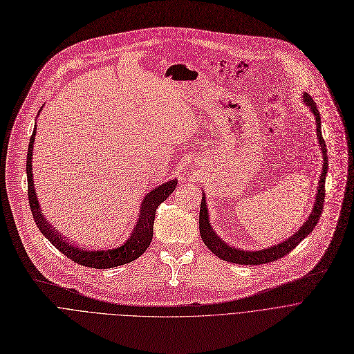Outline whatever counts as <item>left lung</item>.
Wrapping results in <instances>:
<instances>
[{"instance_id": "1", "label": "left lung", "mask_w": 354, "mask_h": 354, "mask_svg": "<svg viewBox=\"0 0 354 354\" xmlns=\"http://www.w3.org/2000/svg\"><path fill=\"white\" fill-rule=\"evenodd\" d=\"M304 104L310 106L313 111L315 120H317V137L319 140L321 148H322V154H324V165H322V174L319 178V186H318V193L315 198V205L314 209L304 223L292 236H290L287 241H283L274 246H270L268 249H261V250H242L239 248L231 246L221 241L218 235L213 231L210 221H209V212H207V205H206V197L201 198V205H200V214H198V228H200V236L203 239L205 245L213 252L216 257L220 259L230 262V263H236V265H263L269 262H274L286 255H288L290 252L302 241L306 236H308L315 225L318 224L321 214L324 212V201H325V179L328 174V154H326V144L322 137L321 131V116L319 111L317 108V104L314 102V99L308 95L304 93ZM205 196V194H203Z\"/></svg>"}]
</instances>
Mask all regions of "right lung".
<instances>
[{"mask_svg":"<svg viewBox=\"0 0 354 354\" xmlns=\"http://www.w3.org/2000/svg\"><path fill=\"white\" fill-rule=\"evenodd\" d=\"M36 136V127L33 129L32 137L29 140L28 157H26V174H28V197L29 206L33 216V220L40 230V232L52 242L60 252L74 261L78 265L95 269H111L120 265L130 263L140 258L147 248L153 241L154 232V220L158 206L168 198V196L175 190L178 180H169L157 189L151 190L141 203V213L138 216L137 225L131 232L130 238L119 248H106V249H88L80 245H75L67 241L63 235H60L52 225H50L40 213V207L33 189V178H32V151Z\"/></svg>","mask_w":354,"mask_h":354,"instance_id":"obj_1","label":"right lung"}]
</instances>
